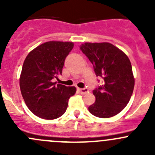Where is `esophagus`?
<instances>
[{
    "instance_id": "34e87169",
    "label": "esophagus",
    "mask_w": 155,
    "mask_h": 155,
    "mask_svg": "<svg viewBox=\"0 0 155 155\" xmlns=\"http://www.w3.org/2000/svg\"><path fill=\"white\" fill-rule=\"evenodd\" d=\"M79 91L82 94H85L88 92V89L87 88H79Z\"/></svg>"
}]
</instances>
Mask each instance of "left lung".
Here are the masks:
<instances>
[{"mask_svg": "<svg viewBox=\"0 0 155 155\" xmlns=\"http://www.w3.org/2000/svg\"><path fill=\"white\" fill-rule=\"evenodd\" d=\"M82 52L93 64L97 76L104 83L93 91L95 103L88 107L92 115L107 118L124 109L132 96L135 84L132 66L127 54L109 43H85Z\"/></svg>", "mask_w": 155, "mask_h": 155, "instance_id": "8db88e82", "label": "left lung"}]
</instances>
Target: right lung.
<instances>
[{
	"label": "right lung",
	"mask_w": 155,
	"mask_h": 155,
	"mask_svg": "<svg viewBox=\"0 0 155 155\" xmlns=\"http://www.w3.org/2000/svg\"><path fill=\"white\" fill-rule=\"evenodd\" d=\"M73 42L48 41L31 51L21 69L19 85L25 103L32 113L52 120L64 115L76 87L53 82L61 75Z\"/></svg>",
	"instance_id": "add662e5"
}]
</instances>
